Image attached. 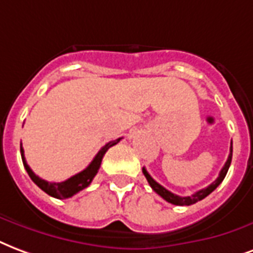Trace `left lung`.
<instances>
[{
	"instance_id": "1",
	"label": "left lung",
	"mask_w": 253,
	"mask_h": 253,
	"mask_svg": "<svg viewBox=\"0 0 253 253\" xmlns=\"http://www.w3.org/2000/svg\"><path fill=\"white\" fill-rule=\"evenodd\" d=\"M231 161H232V142H231V148H229V156H228V160L227 163L224 164L223 169L220 170L219 177L216 178L213 183L210 184L207 188H203V189H200V191H197L196 193H193L192 196H185V197L174 195V193L169 192L168 189H165L163 185H160V184L157 183L156 180L152 178V176L148 173L145 168H142V173H144V176L147 177L148 183H149V185L152 187V189H153L157 195H160L165 201H168V203H170V204H174V206H192V204H195V203H197V201L203 200L204 197L208 196L210 193H212L216 188L219 187L220 184H221V181L224 180V177H225L228 169H229Z\"/></svg>"
}]
</instances>
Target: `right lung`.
I'll use <instances>...</instances> for the list:
<instances>
[{
	"instance_id": "obj_1",
	"label": "right lung",
	"mask_w": 253,
	"mask_h": 253,
	"mask_svg": "<svg viewBox=\"0 0 253 253\" xmlns=\"http://www.w3.org/2000/svg\"><path fill=\"white\" fill-rule=\"evenodd\" d=\"M120 140H121V138H117V140H113V141H109L108 144H105V145L98 151L97 155L94 156V159L92 160V163H90L85 169L81 170L80 173L75 174V176H72V177L65 180V181H61V183H49V181L42 180V178L39 177L37 174L34 173L33 170L30 169V167L28 165V163H26L25 156H24L22 144H21V157H22V163H24V167H25L26 172H28L30 178L33 180L34 184H36L37 187L41 188V189H42L45 193H47L49 196L56 197V199H68V197H72L73 195H76L77 192L85 189L89 184L92 183V180L94 178V176L97 174L98 169H100V165H101L102 157L105 155V152L111 147L116 145Z\"/></svg>"
}]
</instances>
